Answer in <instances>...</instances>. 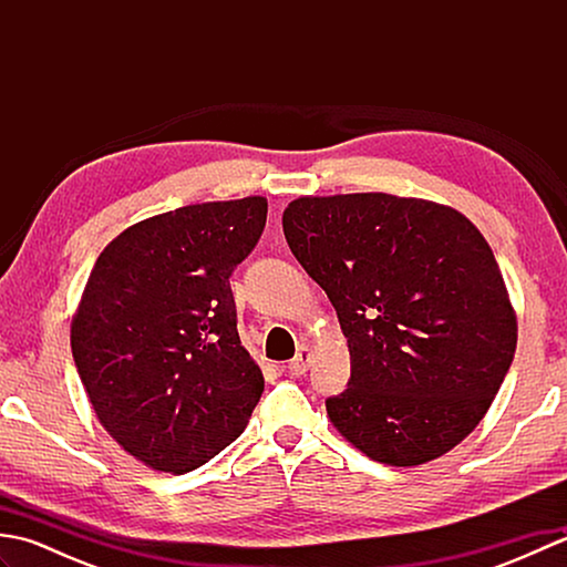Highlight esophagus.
<instances>
[{
    "label": "esophagus",
    "mask_w": 567,
    "mask_h": 567,
    "mask_svg": "<svg viewBox=\"0 0 567 567\" xmlns=\"http://www.w3.org/2000/svg\"><path fill=\"white\" fill-rule=\"evenodd\" d=\"M309 363H311V353H309V346H299L297 355L287 363V372L290 375H305V372L309 370Z\"/></svg>",
    "instance_id": "obj_1"
}]
</instances>
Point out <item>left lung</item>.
I'll use <instances>...</instances> for the list:
<instances>
[{
  "mask_svg": "<svg viewBox=\"0 0 567 567\" xmlns=\"http://www.w3.org/2000/svg\"><path fill=\"white\" fill-rule=\"evenodd\" d=\"M282 228L351 351V380L327 400L333 426L396 467L449 453L485 416L516 351L483 234L451 207L382 192L299 197Z\"/></svg>",
  "mask_w": 567,
  "mask_h": 567,
  "instance_id": "obj_1",
  "label": "left lung"
}]
</instances>
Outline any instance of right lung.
Listing matches in <instances>:
<instances>
[{
  "instance_id": "add662e5",
  "label": "right lung",
  "mask_w": 567,
  "mask_h": 567,
  "mask_svg": "<svg viewBox=\"0 0 567 567\" xmlns=\"http://www.w3.org/2000/svg\"><path fill=\"white\" fill-rule=\"evenodd\" d=\"M265 219L262 197L189 204L126 228L94 262L72 358L102 426L153 470L204 465L244 433L260 400L231 275Z\"/></svg>"
}]
</instances>
